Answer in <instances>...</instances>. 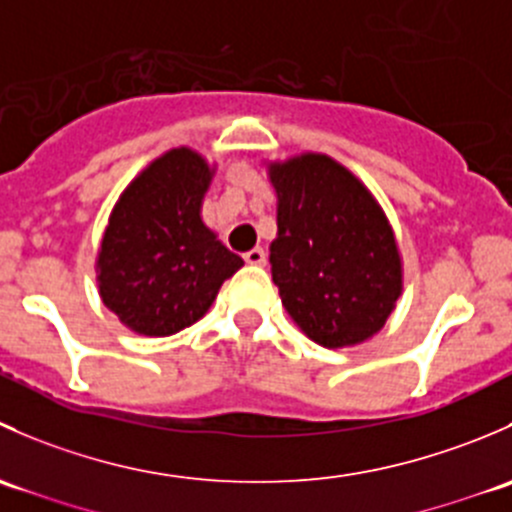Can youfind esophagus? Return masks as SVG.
<instances>
[{"mask_svg":"<svg viewBox=\"0 0 512 512\" xmlns=\"http://www.w3.org/2000/svg\"><path fill=\"white\" fill-rule=\"evenodd\" d=\"M245 262L247 265H265V260H267V255H265V250H262V247H252L250 252H245Z\"/></svg>","mask_w":512,"mask_h":512,"instance_id":"obj_1","label":"esophagus"}]
</instances>
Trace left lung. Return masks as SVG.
I'll list each match as a JSON object with an SVG mask.
<instances>
[{"mask_svg":"<svg viewBox=\"0 0 512 512\" xmlns=\"http://www.w3.org/2000/svg\"><path fill=\"white\" fill-rule=\"evenodd\" d=\"M277 193L272 280L312 342L352 347L374 337L401 294L394 230L344 165L304 153L270 165Z\"/></svg>","mask_w":512,"mask_h":512,"instance_id":"1","label":"left lung"}]
</instances>
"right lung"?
<instances>
[{
	"instance_id": "add662e5",
	"label": "right lung",
	"mask_w": 512,
	"mask_h": 512,
	"mask_svg": "<svg viewBox=\"0 0 512 512\" xmlns=\"http://www.w3.org/2000/svg\"><path fill=\"white\" fill-rule=\"evenodd\" d=\"M213 170L190 148L153 160L118 198L98 250L103 304L146 337L198 322L245 262L200 218Z\"/></svg>"
}]
</instances>
